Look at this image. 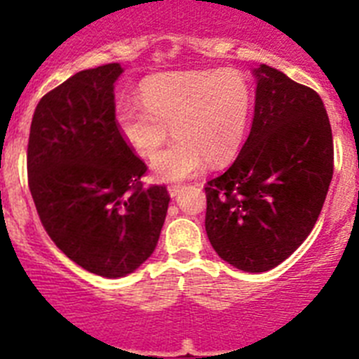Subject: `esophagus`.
Here are the masks:
<instances>
[{"mask_svg":"<svg viewBox=\"0 0 359 359\" xmlns=\"http://www.w3.org/2000/svg\"><path fill=\"white\" fill-rule=\"evenodd\" d=\"M183 189H185L183 185H170L169 187V196H170V198H176V196L180 194Z\"/></svg>","mask_w":359,"mask_h":359,"instance_id":"obj_1","label":"esophagus"}]
</instances>
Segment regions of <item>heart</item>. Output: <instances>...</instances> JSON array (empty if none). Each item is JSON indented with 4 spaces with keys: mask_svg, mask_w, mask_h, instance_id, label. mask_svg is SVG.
Segmentation results:
<instances>
[{
    "mask_svg": "<svg viewBox=\"0 0 359 359\" xmlns=\"http://www.w3.org/2000/svg\"><path fill=\"white\" fill-rule=\"evenodd\" d=\"M252 88L231 68L196 69L152 77L142 86V102H120L115 123L123 140L140 156L152 158L169 128L176 136L152 161L158 182L196 176L207 160L223 163L241 147L252 113Z\"/></svg>",
    "mask_w": 359,
    "mask_h": 359,
    "instance_id": "heart-1",
    "label": "heart"
}]
</instances>
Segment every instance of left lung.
<instances>
[{
  "label": "left lung",
  "mask_w": 359,
  "mask_h": 359,
  "mask_svg": "<svg viewBox=\"0 0 359 359\" xmlns=\"http://www.w3.org/2000/svg\"><path fill=\"white\" fill-rule=\"evenodd\" d=\"M250 135L230 169L205 187V228L223 261L262 273L306 241L332 180V131L322 98L261 65Z\"/></svg>",
  "instance_id": "obj_1"
}]
</instances>
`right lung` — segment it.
Instances as JSON below:
<instances>
[{
  "mask_svg": "<svg viewBox=\"0 0 359 359\" xmlns=\"http://www.w3.org/2000/svg\"><path fill=\"white\" fill-rule=\"evenodd\" d=\"M118 62L82 69L44 95L32 116L28 187L57 248L90 273L120 278L156 248L169 208L161 185L115 123Z\"/></svg>",
  "mask_w": 359,
  "mask_h": 359,
  "instance_id": "obj_1",
  "label": "right lung"
}]
</instances>
